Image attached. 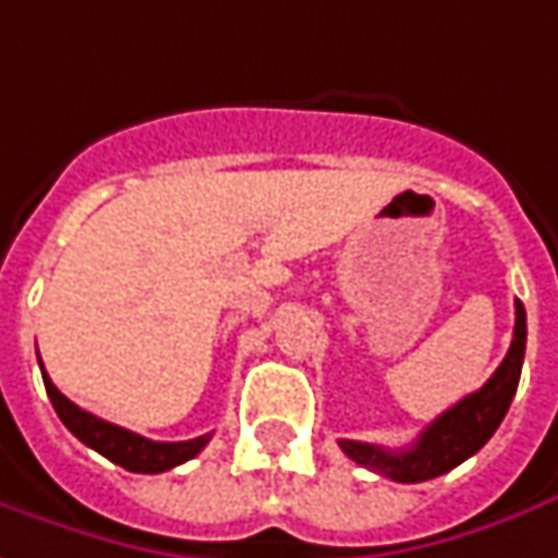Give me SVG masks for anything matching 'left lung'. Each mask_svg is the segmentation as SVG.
I'll return each instance as SVG.
<instances>
[{
	"label": "left lung",
	"instance_id": "left-lung-1",
	"mask_svg": "<svg viewBox=\"0 0 558 558\" xmlns=\"http://www.w3.org/2000/svg\"><path fill=\"white\" fill-rule=\"evenodd\" d=\"M525 360V308L517 302V327H513V342L501 366L488 378L480 390L458 400L452 409H446L439 418L427 424L422 437L415 439L409 449H381L373 442H357V439H339L342 452L357 461L360 468L373 470L378 476H388L393 483H424L442 476L470 454H476L486 446L492 434L504 422L507 409L517 397L519 373Z\"/></svg>",
	"mask_w": 558,
	"mask_h": 558
}]
</instances>
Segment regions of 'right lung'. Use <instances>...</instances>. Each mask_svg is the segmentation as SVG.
Here are the masks:
<instances>
[{
	"instance_id": "obj_1",
	"label": "right lung",
	"mask_w": 558,
	"mask_h": 558,
	"mask_svg": "<svg viewBox=\"0 0 558 558\" xmlns=\"http://www.w3.org/2000/svg\"><path fill=\"white\" fill-rule=\"evenodd\" d=\"M41 381L45 390L51 397V407L60 415V422L70 427L75 437L82 439L85 446H90L94 452H100L109 458L112 464L131 470V473H165V470L183 464L210 442V434L195 439H183V442H155L134 434V430H124L119 424H109L97 415H90L85 409H78L72 400H66L60 390L54 388V381L48 378L45 366H41Z\"/></svg>"
}]
</instances>
